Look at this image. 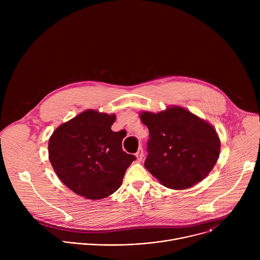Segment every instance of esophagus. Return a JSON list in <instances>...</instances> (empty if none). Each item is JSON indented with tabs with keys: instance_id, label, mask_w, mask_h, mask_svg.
<instances>
[{
	"instance_id": "esophagus-1",
	"label": "esophagus",
	"mask_w": 260,
	"mask_h": 260,
	"mask_svg": "<svg viewBox=\"0 0 260 260\" xmlns=\"http://www.w3.org/2000/svg\"><path fill=\"white\" fill-rule=\"evenodd\" d=\"M136 156H137L138 161H142V159L144 157V151H143V148L142 147H140L139 149H138V151L136 153Z\"/></svg>"
}]
</instances>
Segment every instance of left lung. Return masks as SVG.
Listing matches in <instances>:
<instances>
[{
    "instance_id": "obj_1",
    "label": "left lung",
    "mask_w": 260,
    "mask_h": 260,
    "mask_svg": "<svg viewBox=\"0 0 260 260\" xmlns=\"http://www.w3.org/2000/svg\"><path fill=\"white\" fill-rule=\"evenodd\" d=\"M140 117L149 129L144 166L162 185L186 189L208 176L220 153V140L210 123L181 107Z\"/></svg>"
}]
</instances>
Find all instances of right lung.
Returning <instances> with one entry per match:
<instances>
[{
	"mask_svg": "<svg viewBox=\"0 0 260 260\" xmlns=\"http://www.w3.org/2000/svg\"><path fill=\"white\" fill-rule=\"evenodd\" d=\"M115 115L87 110L59 125L49 139L50 164L72 191L89 200L115 192L136 159L122 150V131L111 129Z\"/></svg>",
	"mask_w": 260,
	"mask_h": 260,
	"instance_id": "right-lung-1",
	"label": "right lung"
}]
</instances>
